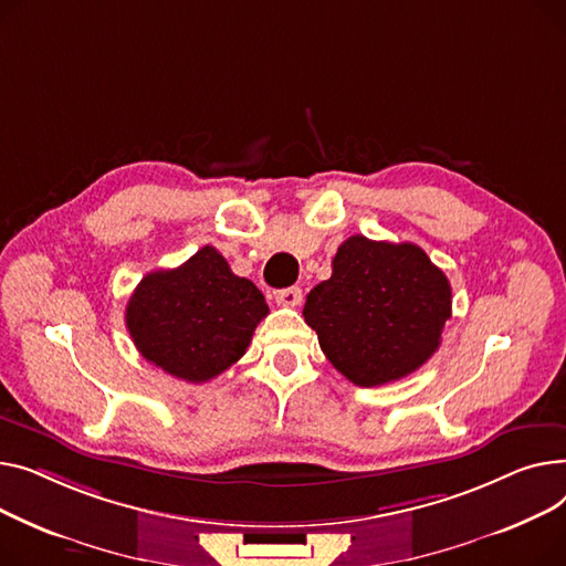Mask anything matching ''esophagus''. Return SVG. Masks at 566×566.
Masks as SVG:
<instances>
[{
    "label": "esophagus",
    "instance_id": "obj_1",
    "mask_svg": "<svg viewBox=\"0 0 566 566\" xmlns=\"http://www.w3.org/2000/svg\"><path fill=\"white\" fill-rule=\"evenodd\" d=\"M274 298H276L279 306L294 308V306L302 304L304 294H302V290H298V287H285V290H276V292H274Z\"/></svg>",
    "mask_w": 566,
    "mask_h": 566
}]
</instances>
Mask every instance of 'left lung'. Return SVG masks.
<instances>
[{
	"mask_svg": "<svg viewBox=\"0 0 566 566\" xmlns=\"http://www.w3.org/2000/svg\"><path fill=\"white\" fill-rule=\"evenodd\" d=\"M450 315V281L420 247L363 235L338 247L334 274L304 306L331 365L365 388L416 373L439 349Z\"/></svg>",
	"mask_w": 566,
	"mask_h": 566,
	"instance_id": "left-lung-1",
	"label": "left lung"
}]
</instances>
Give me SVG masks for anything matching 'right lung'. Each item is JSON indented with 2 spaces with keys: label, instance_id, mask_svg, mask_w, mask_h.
Here are the masks:
<instances>
[{
  "label": "right lung",
  "instance_id": "right-lung-1",
  "mask_svg": "<svg viewBox=\"0 0 566 566\" xmlns=\"http://www.w3.org/2000/svg\"><path fill=\"white\" fill-rule=\"evenodd\" d=\"M268 313L262 292L232 274L214 247H203L180 268L144 276L127 302L125 324L148 363L203 384L244 356Z\"/></svg>",
  "mask_w": 566,
  "mask_h": 566
}]
</instances>
